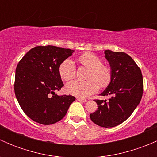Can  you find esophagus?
Here are the masks:
<instances>
[{"label": "esophagus", "instance_id": "esophagus-1", "mask_svg": "<svg viewBox=\"0 0 157 157\" xmlns=\"http://www.w3.org/2000/svg\"><path fill=\"white\" fill-rule=\"evenodd\" d=\"M77 100L78 101H80V102H87V100H86V99H82V98H77Z\"/></svg>", "mask_w": 157, "mask_h": 157}]
</instances>
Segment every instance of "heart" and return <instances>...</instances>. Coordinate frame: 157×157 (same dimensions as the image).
<instances>
[{
	"mask_svg": "<svg viewBox=\"0 0 157 157\" xmlns=\"http://www.w3.org/2000/svg\"><path fill=\"white\" fill-rule=\"evenodd\" d=\"M79 63L89 69L86 79L87 80H74L66 85L69 94L79 98H86L96 93L98 89L108 86L112 80V71L108 66L96 55L90 52L83 54L77 58ZM59 74L63 80L68 81L76 76V67L71 59H66L59 66Z\"/></svg>",
	"mask_w": 157,
	"mask_h": 157,
	"instance_id": "1",
	"label": "heart"
}]
</instances>
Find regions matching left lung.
Instances as JSON below:
<instances>
[{
    "instance_id": "left-lung-1",
    "label": "left lung",
    "mask_w": 157,
    "mask_h": 157,
    "mask_svg": "<svg viewBox=\"0 0 157 157\" xmlns=\"http://www.w3.org/2000/svg\"><path fill=\"white\" fill-rule=\"evenodd\" d=\"M112 69V80L101 96L109 100L95 99L98 109L90 116L92 121L103 128H112L127 120L141 100L143 76L140 67L128 54L105 51Z\"/></svg>"
}]
</instances>
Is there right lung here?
I'll use <instances>...</instances> for the list:
<instances>
[{"label": "right lung", "mask_w": 157, "mask_h": 157, "mask_svg": "<svg viewBox=\"0 0 157 157\" xmlns=\"http://www.w3.org/2000/svg\"><path fill=\"white\" fill-rule=\"evenodd\" d=\"M74 50L53 45L36 46L19 61L14 92L24 113L36 122L52 124L65 116L74 96L55 94L64 83L59 66Z\"/></svg>", "instance_id": "obj_1"}]
</instances>
